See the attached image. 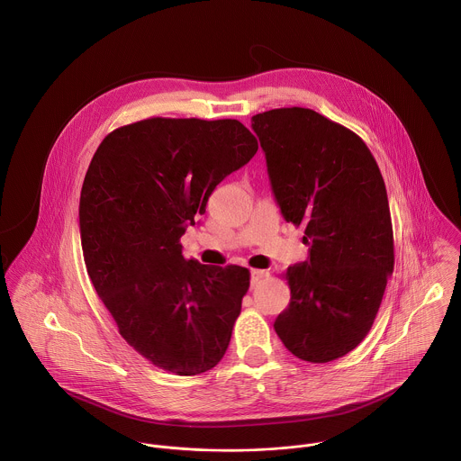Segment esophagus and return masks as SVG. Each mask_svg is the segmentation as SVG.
I'll return each instance as SVG.
<instances>
[{
    "mask_svg": "<svg viewBox=\"0 0 461 461\" xmlns=\"http://www.w3.org/2000/svg\"><path fill=\"white\" fill-rule=\"evenodd\" d=\"M268 276V272L267 270H261V268H253L251 270V285L256 286L261 279H265Z\"/></svg>",
    "mask_w": 461,
    "mask_h": 461,
    "instance_id": "1",
    "label": "esophagus"
}]
</instances>
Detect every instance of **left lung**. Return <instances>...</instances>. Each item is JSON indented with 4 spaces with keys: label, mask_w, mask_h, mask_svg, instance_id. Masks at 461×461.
I'll use <instances>...</instances> for the list:
<instances>
[{
    "label": "left lung",
    "mask_w": 461,
    "mask_h": 461,
    "mask_svg": "<svg viewBox=\"0 0 461 461\" xmlns=\"http://www.w3.org/2000/svg\"><path fill=\"white\" fill-rule=\"evenodd\" d=\"M251 123L281 213L309 246L285 274L292 299L274 329L295 357L336 360L369 332L394 268L382 173L356 132L312 109H270Z\"/></svg>",
    "instance_id": "left-lung-1"
}]
</instances>
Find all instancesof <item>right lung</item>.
<instances>
[{"mask_svg": "<svg viewBox=\"0 0 461 461\" xmlns=\"http://www.w3.org/2000/svg\"><path fill=\"white\" fill-rule=\"evenodd\" d=\"M258 141L239 120L149 118L104 138L86 171L79 230L86 272L122 338L180 376L224 357L249 270L202 265L180 237Z\"/></svg>", "mask_w": 461, "mask_h": 461, "instance_id": "1", "label": "right lung"}]
</instances>
